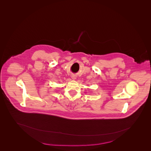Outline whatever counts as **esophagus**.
<instances>
[{
  "label": "esophagus",
  "instance_id": "1",
  "mask_svg": "<svg viewBox=\"0 0 151 151\" xmlns=\"http://www.w3.org/2000/svg\"><path fill=\"white\" fill-rule=\"evenodd\" d=\"M76 76H71V78H73V79H76Z\"/></svg>",
  "mask_w": 151,
  "mask_h": 151
}]
</instances>
